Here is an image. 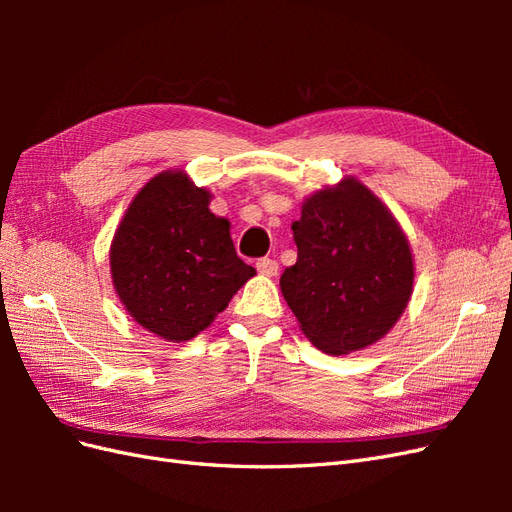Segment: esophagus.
<instances>
[{"mask_svg": "<svg viewBox=\"0 0 512 512\" xmlns=\"http://www.w3.org/2000/svg\"><path fill=\"white\" fill-rule=\"evenodd\" d=\"M256 269L260 275L273 277V275H277V271H280V265H277V260H273V258H258Z\"/></svg>", "mask_w": 512, "mask_h": 512, "instance_id": "obj_1", "label": "esophagus"}]
</instances>
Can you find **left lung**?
<instances>
[{
  "instance_id": "left-lung-1",
  "label": "left lung",
  "mask_w": 512,
  "mask_h": 512,
  "mask_svg": "<svg viewBox=\"0 0 512 512\" xmlns=\"http://www.w3.org/2000/svg\"><path fill=\"white\" fill-rule=\"evenodd\" d=\"M292 237L297 262L280 286L309 342L348 354L393 329L412 294V254L391 211L363 183L348 177L309 196Z\"/></svg>"
}]
</instances>
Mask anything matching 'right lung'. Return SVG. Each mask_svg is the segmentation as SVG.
Returning <instances> with one entry per match:
<instances>
[{"mask_svg":"<svg viewBox=\"0 0 512 512\" xmlns=\"http://www.w3.org/2000/svg\"><path fill=\"white\" fill-rule=\"evenodd\" d=\"M211 194L166 170L136 194L111 243L121 303L147 331L188 342L256 273L237 256L230 224L209 211Z\"/></svg>","mask_w":512,"mask_h":512,"instance_id":"1","label":"right lung"}]
</instances>
